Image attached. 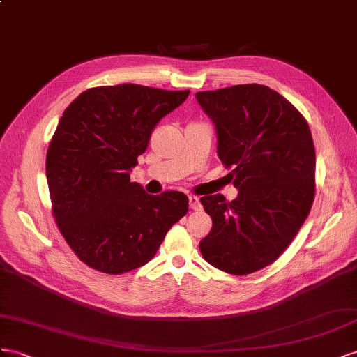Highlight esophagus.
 <instances>
[{"instance_id": "esophagus-1", "label": "esophagus", "mask_w": 357, "mask_h": 357, "mask_svg": "<svg viewBox=\"0 0 357 357\" xmlns=\"http://www.w3.org/2000/svg\"><path fill=\"white\" fill-rule=\"evenodd\" d=\"M188 206H190L192 211H200V209H202L200 199H199L197 196H190V197H188Z\"/></svg>"}]
</instances>
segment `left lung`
<instances>
[{
    "label": "left lung",
    "mask_w": 357,
    "mask_h": 357,
    "mask_svg": "<svg viewBox=\"0 0 357 357\" xmlns=\"http://www.w3.org/2000/svg\"><path fill=\"white\" fill-rule=\"evenodd\" d=\"M217 131V154L238 197L200 199L212 229L199 243L213 268L247 275L284 252L314 200L315 151L307 121L290 101L264 85L197 93Z\"/></svg>",
    "instance_id": "obj_1"
}]
</instances>
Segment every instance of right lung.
Segmentation results:
<instances>
[{
    "label": "right lung",
    "mask_w": 357,
    "mask_h": 357,
    "mask_svg": "<svg viewBox=\"0 0 357 357\" xmlns=\"http://www.w3.org/2000/svg\"><path fill=\"white\" fill-rule=\"evenodd\" d=\"M188 94L98 86L64 110L47 149V185L61 233L89 268L118 275L144 266L188 212L184 192L151 196L130 181L157 122Z\"/></svg>",
    "instance_id": "right-lung-1"
}]
</instances>
